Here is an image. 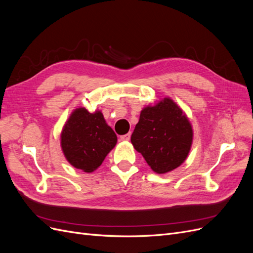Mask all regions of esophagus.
Returning <instances> with one entry per match:
<instances>
[{"mask_svg":"<svg viewBox=\"0 0 253 253\" xmlns=\"http://www.w3.org/2000/svg\"><path fill=\"white\" fill-rule=\"evenodd\" d=\"M129 138H131V134H129V133H127V134H126V135L120 136V139H121L122 141H128Z\"/></svg>","mask_w":253,"mask_h":253,"instance_id":"esophagus-1","label":"esophagus"}]
</instances>
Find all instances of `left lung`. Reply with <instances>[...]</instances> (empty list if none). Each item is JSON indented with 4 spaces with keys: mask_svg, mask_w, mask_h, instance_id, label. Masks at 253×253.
Here are the masks:
<instances>
[{
    "mask_svg": "<svg viewBox=\"0 0 253 253\" xmlns=\"http://www.w3.org/2000/svg\"><path fill=\"white\" fill-rule=\"evenodd\" d=\"M131 141L153 171L165 174L187 159L193 129L185 112L167 97L142 109Z\"/></svg>",
    "mask_w": 253,
    "mask_h": 253,
    "instance_id": "obj_1",
    "label": "left lung"
}]
</instances>
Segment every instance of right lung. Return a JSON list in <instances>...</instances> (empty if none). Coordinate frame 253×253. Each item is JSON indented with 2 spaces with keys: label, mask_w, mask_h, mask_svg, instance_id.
<instances>
[{
  "label": "right lung",
  "mask_w": 253,
  "mask_h": 253,
  "mask_svg": "<svg viewBox=\"0 0 253 253\" xmlns=\"http://www.w3.org/2000/svg\"><path fill=\"white\" fill-rule=\"evenodd\" d=\"M116 143L117 136L101 111L74 110L61 132V148L66 160L86 173L97 170Z\"/></svg>",
  "instance_id": "1"
}]
</instances>
